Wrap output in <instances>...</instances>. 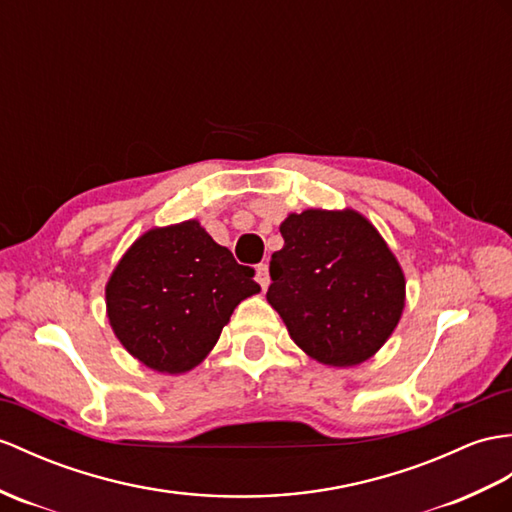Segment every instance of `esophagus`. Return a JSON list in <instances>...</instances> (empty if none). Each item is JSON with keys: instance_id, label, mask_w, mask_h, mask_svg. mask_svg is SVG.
I'll return each mask as SVG.
<instances>
[{"instance_id": "34e87169", "label": "esophagus", "mask_w": 512, "mask_h": 512, "mask_svg": "<svg viewBox=\"0 0 512 512\" xmlns=\"http://www.w3.org/2000/svg\"><path fill=\"white\" fill-rule=\"evenodd\" d=\"M255 281L261 285V290H266L268 285H270V275H268V266H266V264H259V266H257Z\"/></svg>"}]
</instances>
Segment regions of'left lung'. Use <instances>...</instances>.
Instances as JSON below:
<instances>
[{
	"label": "left lung",
	"mask_w": 512,
	"mask_h": 512,
	"mask_svg": "<svg viewBox=\"0 0 512 512\" xmlns=\"http://www.w3.org/2000/svg\"><path fill=\"white\" fill-rule=\"evenodd\" d=\"M279 231L266 299L296 347L338 368L373 358L406 307V277L373 222L355 209H305Z\"/></svg>",
	"instance_id": "obj_1"
}]
</instances>
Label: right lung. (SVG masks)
<instances>
[{"instance_id":"1","label":"right lung","mask_w":512,"mask_h":512,"mask_svg":"<svg viewBox=\"0 0 512 512\" xmlns=\"http://www.w3.org/2000/svg\"><path fill=\"white\" fill-rule=\"evenodd\" d=\"M198 220L139 235L106 281V316L122 347L165 375L192 371L233 310L261 288Z\"/></svg>"}]
</instances>
